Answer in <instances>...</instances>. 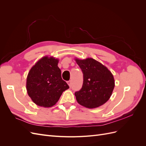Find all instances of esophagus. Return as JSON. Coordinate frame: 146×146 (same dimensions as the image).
Wrapping results in <instances>:
<instances>
[{"label": "esophagus", "mask_w": 146, "mask_h": 146, "mask_svg": "<svg viewBox=\"0 0 146 146\" xmlns=\"http://www.w3.org/2000/svg\"><path fill=\"white\" fill-rule=\"evenodd\" d=\"M67 83H68V85H69L70 87L71 86V80H69V81H68Z\"/></svg>", "instance_id": "obj_1"}]
</instances>
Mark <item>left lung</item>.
Returning a JSON list of instances; mask_svg holds the SVG:
<instances>
[{
  "label": "left lung",
  "instance_id": "8db88e82",
  "mask_svg": "<svg viewBox=\"0 0 146 146\" xmlns=\"http://www.w3.org/2000/svg\"><path fill=\"white\" fill-rule=\"evenodd\" d=\"M83 74L82 89L75 92L77 102L88 108L103 105L112 95L115 83L113 75L105 66L92 58H75Z\"/></svg>",
  "mask_w": 146,
  "mask_h": 146
}]
</instances>
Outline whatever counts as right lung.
<instances>
[{
	"instance_id": "obj_1",
	"label": "right lung",
	"mask_w": 146,
	"mask_h": 146,
	"mask_svg": "<svg viewBox=\"0 0 146 146\" xmlns=\"http://www.w3.org/2000/svg\"><path fill=\"white\" fill-rule=\"evenodd\" d=\"M59 60L44 56L33 65L27 77L26 89L33 102L39 107H51L58 101L63 92L69 88L61 78Z\"/></svg>"
}]
</instances>
